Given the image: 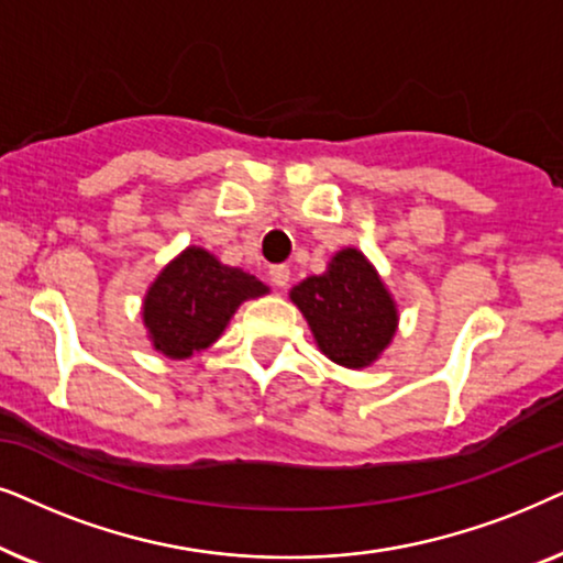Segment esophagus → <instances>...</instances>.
Listing matches in <instances>:
<instances>
[{"label":"esophagus","instance_id":"obj_1","mask_svg":"<svg viewBox=\"0 0 563 563\" xmlns=\"http://www.w3.org/2000/svg\"><path fill=\"white\" fill-rule=\"evenodd\" d=\"M290 280V267L288 265H273L269 267V283H273L275 288H286Z\"/></svg>","mask_w":563,"mask_h":563}]
</instances>
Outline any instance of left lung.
Segmentation results:
<instances>
[{"label": "left lung", "mask_w": 563, "mask_h": 563, "mask_svg": "<svg viewBox=\"0 0 563 563\" xmlns=\"http://www.w3.org/2000/svg\"><path fill=\"white\" fill-rule=\"evenodd\" d=\"M290 298L321 352L344 368H365L396 332V309L376 269L357 250H342L324 275L306 277Z\"/></svg>", "instance_id": "obj_1"}]
</instances>
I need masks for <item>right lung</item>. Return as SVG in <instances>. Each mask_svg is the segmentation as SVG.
Instances as JSON below:
<instances>
[{
    "label": "right lung",
    "instance_id": "1",
    "mask_svg": "<svg viewBox=\"0 0 563 563\" xmlns=\"http://www.w3.org/2000/svg\"><path fill=\"white\" fill-rule=\"evenodd\" d=\"M262 294L267 288L254 275L190 246L156 277L144 301V321L156 350L190 357L219 340L239 303Z\"/></svg>",
    "mask_w": 563,
    "mask_h": 563
}]
</instances>
